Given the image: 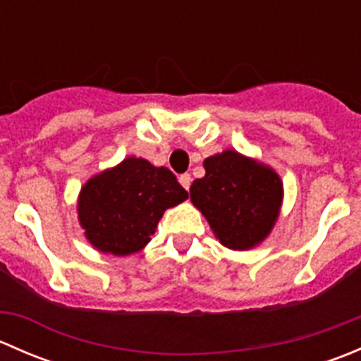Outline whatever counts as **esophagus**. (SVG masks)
Segmentation results:
<instances>
[{"mask_svg":"<svg viewBox=\"0 0 361 361\" xmlns=\"http://www.w3.org/2000/svg\"><path fill=\"white\" fill-rule=\"evenodd\" d=\"M178 181H180V185L185 188V190H188V188H190V183H192V176H190V174L185 173V174H181L180 178H178Z\"/></svg>","mask_w":361,"mask_h":361,"instance_id":"obj_1","label":"esophagus"}]
</instances>
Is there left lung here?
<instances>
[{"instance_id":"obj_1","label":"left lung","mask_w":361,"mask_h":361,"mask_svg":"<svg viewBox=\"0 0 361 361\" xmlns=\"http://www.w3.org/2000/svg\"><path fill=\"white\" fill-rule=\"evenodd\" d=\"M204 178L190 185V201L204 214L214 238L228 250L257 248L281 213L283 181L267 164L235 150L204 160Z\"/></svg>"}]
</instances>
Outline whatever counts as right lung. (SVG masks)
Listing matches in <instances>:
<instances>
[{"mask_svg":"<svg viewBox=\"0 0 361 361\" xmlns=\"http://www.w3.org/2000/svg\"><path fill=\"white\" fill-rule=\"evenodd\" d=\"M188 199L167 167L126 157L85 181L76 201L80 227L101 253L127 257L152 241L166 209Z\"/></svg>","mask_w":361,"mask_h":361,"instance_id":"right-lung-1","label":"right lung"}]
</instances>
